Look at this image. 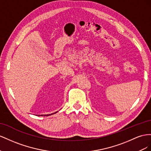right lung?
Masks as SVG:
<instances>
[{
    "mask_svg": "<svg viewBox=\"0 0 151 151\" xmlns=\"http://www.w3.org/2000/svg\"><path fill=\"white\" fill-rule=\"evenodd\" d=\"M58 112V111H57ZM57 112H55V113H52V114H42L41 116H50V115H52V114H55V113H56ZM38 116H40V115H38Z\"/></svg>",
    "mask_w": 151,
    "mask_h": 151,
    "instance_id": "obj_1",
    "label": "right lung"
}]
</instances>
